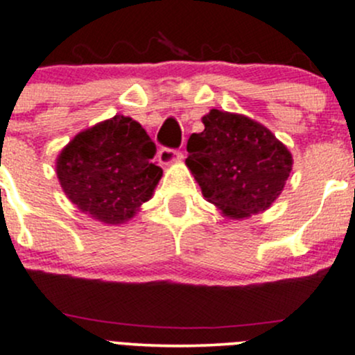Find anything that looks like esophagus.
<instances>
[{
  "mask_svg": "<svg viewBox=\"0 0 355 355\" xmlns=\"http://www.w3.org/2000/svg\"><path fill=\"white\" fill-rule=\"evenodd\" d=\"M181 152L176 150V148H169V147H162L159 150V160L162 164H171L176 162V160L181 159Z\"/></svg>",
  "mask_w": 355,
  "mask_h": 355,
  "instance_id": "esophagus-1",
  "label": "esophagus"
}]
</instances>
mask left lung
<instances>
[{
	"mask_svg": "<svg viewBox=\"0 0 355 355\" xmlns=\"http://www.w3.org/2000/svg\"><path fill=\"white\" fill-rule=\"evenodd\" d=\"M203 124L189 137L186 164L205 198L232 218L266 210L292 171L286 145L246 116L211 109Z\"/></svg>",
	"mask_w": 355,
	"mask_h": 355,
	"instance_id": "obj_1",
	"label": "left lung"
}]
</instances>
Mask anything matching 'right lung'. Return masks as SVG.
I'll list each match as a JSON object with an SVG mask.
<instances>
[{"mask_svg": "<svg viewBox=\"0 0 355 355\" xmlns=\"http://www.w3.org/2000/svg\"><path fill=\"white\" fill-rule=\"evenodd\" d=\"M157 147L140 123L114 116L76 135L56 162L61 188L104 224H123L152 196L162 176Z\"/></svg>", "mask_w": 355, "mask_h": 355, "instance_id": "1", "label": "right lung"}]
</instances>
